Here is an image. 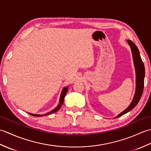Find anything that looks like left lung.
<instances>
[{
    "instance_id": "8db88e82",
    "label": "left lung",
    "mask_w": 151,
    "mask_h": 151,
    "mask_svg": "<svg viewBox=\"0 0 151 151\" xmlns=\"http://www.w3.org/2000/svg\"><path fill=\"white\" fill-rule=\"evenodd\" d=\"M128 43H129V45L130 46L131 50H132V56H133V60L134 65H135L136 68V92L135 95L133 100L131 102L130 106L128 107L126 110H124L123 112L118 115L116 117H121L122 115L127 114V112L130 111L132 109H133L134 107L138 103L143 93V88H144V78H145V66L143 61L141 58L139 51L137 49V46L134 44L132 41L127 40Z\"/></svg>"
}]
</instances>
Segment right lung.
<instances>
[{
  "instance_id": "add662e5",
  "label": "right lung",
  "mask_w": 151,
  "mask_h": 151,
  "mask_svg": "<svg viewBox=\"0 0 151 151\" xmlns=\"http://www.w3.org/2000/svg\"><path fill=\"white\" fill-rule=\"evenodd\" d=\"M67 90H68V89H67V88H64L62 90V94H61V96H60V104L58 106L54 109V110H52L50 112H49V113H48L47 114H45V115H49V114H51L52 113H54V112L57 111L58 110H59V109L61 108V106H62V104H63V101H64V97H65V96L67 93ZM31 115H33V116H35V117H40V116H42L43 115H36V114H30Z\"/></svg>"
}]
</instances>
